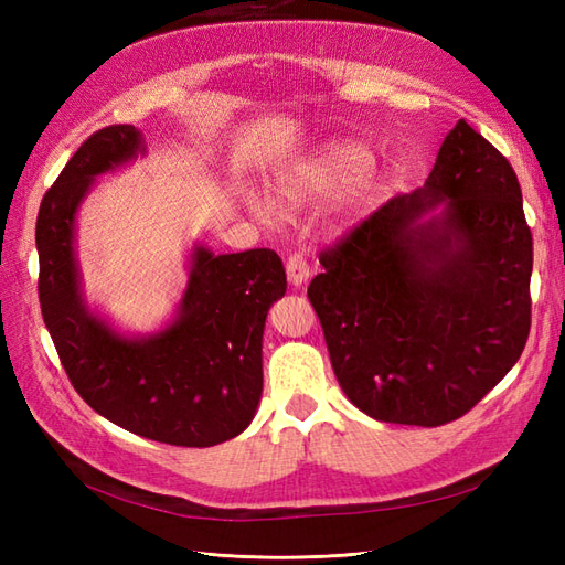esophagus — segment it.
<instances>
[{
    "label": "esophagus",
    "mask_w": 565,
    "mask_h": 565,
    "mask_svg": "<svg viewBox=\"0 0 565 565\" xmlns=\"http://www.w3.org/2000/svg\"><path fill=\"white\" fill-rule=\"evenodd\" d=\"M286 276H289L291 286H303L308 281L310 269L303 252H291V255L286 257Z\"/></svg>",
    "instance_id": "34e87169"
}]
</instances>
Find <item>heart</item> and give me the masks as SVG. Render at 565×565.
I'll return each mask as SVG.
<instances>
[{
  "mask_svg": "<svg viewBox=\"0 0 565 565\" xmlns=\"http://www.w3.org/2000/svg\"><path fill=\"white\" fill-rule=\"evenodd\" d=\"M371 164V152L356 142L338 140L330 146L316 150L308 158L294 162L274 179L276 196L286 203H303L308 199L330 196L334 191L354 184ZM249 211L264 223H274L279 218V209L271 201L249 191L245 196Z\"/></svg>",
  "mask_w": 565,
  "mask_h": 565,
  "instance_id": "b5f03b06",
  "label": "heart"
}]
</instances>
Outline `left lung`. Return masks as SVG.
<instances>
[{"label":"left lung","instance_id":"8db88e82","mask_svg":"<svg viewBox=\"0 0 565 565\" xmlns=\"http://www.w3.org/2000/svg\"><path fill=\"white\" fill-rule=\"evenodd\" d=\"M308 286L347 398L381 423L459 419L518 364L532 231L512 164L463 118L425 186L320 255Z\"/></svg>","mask_w":565,"mask_h":565}]
</instances>
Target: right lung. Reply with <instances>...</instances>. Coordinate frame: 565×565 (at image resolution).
<instances>
[{"label":"right lung","mask_w":565,"mask_h":565,"mask_svg":"<svg viewBox=\"0 0 565 565\" xmlns=\"http://www.w3.org/2000/svg\"><path fill=\"white\" fill-rule=\"evenodd\" d=\"M146 152L140 130L109 126L89 136L45 191L35 221L39 298L45 328L72 386L92 411L134 435L213 447L237 437L262 398V334L286 271L274 249L191 252L174 320L126 338L82 298L75 218L94 177Z\"/></svg>","instance_id":"obj_1"}]
</instances>
